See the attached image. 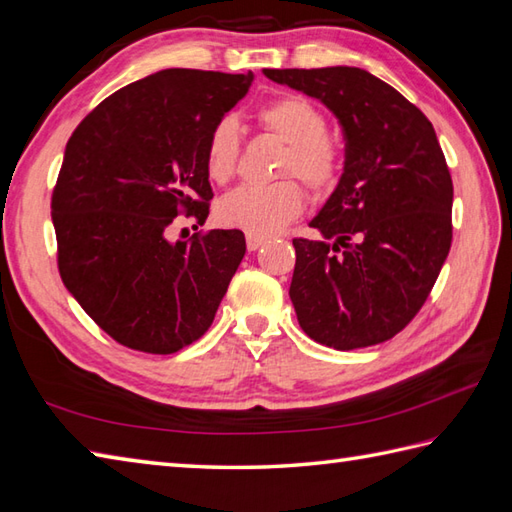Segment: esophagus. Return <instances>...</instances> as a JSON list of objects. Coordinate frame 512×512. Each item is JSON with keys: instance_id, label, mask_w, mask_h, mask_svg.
Masks as SVG:
<instances>
[{"instance_id": "1", "label": "esophagus", "mask_w": 512, "mask_h": 512, "mask_svg": "<svg viewBox=\"0 0 512 512\" xmlns=\"http://www.w3.org/2000/svg\"><path fill=\"white\" fill-rule=\"evenodd\" d=\"M264 242H266V237H259V235H246V246H248V251H257L259 246H264Z\"/></svg>"}]
</instances>
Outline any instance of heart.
<instances>
[{
	"label": "heart",
	"mask_w": 512,
	"mask_h": 512,
	"mask_svg": "<svg viewBox=\"0 0 512 512\" xmlns=\"http://www.w3.org/2000/svg\"><path fill=\"white\" fill-rule=\"evenodd\" d=\"M257 122L270 137L285 144L277 176L285 178L268 187H240L218 202L216 216L229 229L268 237L303 213L305 194L299 181L314 198H327L340 183L342 150L327 135V117L303 95L285 93L257 111ZM240 126L233 117H222L207 139V174L213 183H229L240 163Z\"/></svg>",
	"instance_id": "b5f03b06"
}]
</instances>
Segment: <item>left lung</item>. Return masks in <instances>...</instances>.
I'll use <instances>...</instances> for the list:
<instances>
[{
	"label": "left lung",
	"mask_w": 512,
	"mask_h": 512,
	"mask_svg": "<svg viewBox=\"0 0 512 512\" xmlns=\"http://www.w3.org/2000/svg\"><path fill=\"white\" fill-rule=\"evenodd\" d=\"M318 98L342 126L344 172L294 237L290 299L312 340L338 351L386 342L419 314L451 246L454 185L432 122L360 67L264 69Z\"/></svg>",
	"instance_id": "left-lung-1"
}]
</instances>
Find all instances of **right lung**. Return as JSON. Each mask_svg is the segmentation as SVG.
I'll list each match as a JSON object with an SVG mask.
<instances>
[{
  "mask_svg": "<svg viewBox=\"0 0 512 512\" xmlns=\"http://www.w3.org/2000/svg\"><path fill=\"white\" fill-rule=\"evenodd\" d=\"M251 82V71L163 69L102 100L67 141L52 192L58 272L128 349L170 355L196 342L246 253L237 229L176 244L168 229L178 216L205 224L207 139Z\"/></svg>",
  "mask_w": 512,
  "mask_h": 512,
  "instance_id": "1",
  "label": "right lung"
}]
</instances>
